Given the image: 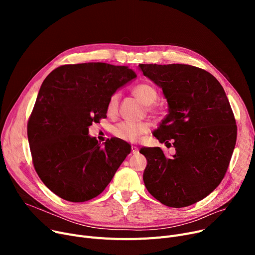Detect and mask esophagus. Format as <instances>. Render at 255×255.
I'll use <instances>...</instances> for the list:
<instances>
[{
    "instance_id": "34e87169",
    "label": "esophagus",
    "mask_w": 255,
    "mask_h": 255,
    "mask_svg": "<svg viewBox=\"0 0 255 255\" xmlns=\"http://www.w3.org/2000/svg\"><path fill=\"white\" fill-rule=\"evenodd\" d=\"M131 153H132V154H137V153H138V148H137V146L132 145V146H131Z\"/></svg>"
}]
</instances>
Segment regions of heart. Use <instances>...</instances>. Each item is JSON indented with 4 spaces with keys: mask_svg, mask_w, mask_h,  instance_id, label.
Segmentation results:
<instances>
[{
    "mask_svg": "<svg viewBox=\"0 0 255 255\" xmlns=\"http://www.w3.org/2000/svg\"><path fill=\"white\" fill-rule=\"evenodd\" d=\"M133 95L137 99H139L145 105H152L156 102L158 98L157 90L150 84H139L133 88ZM120 102V93L115 92L110 96L106 103V111L107 114L114 116L118 112ZM150 110L152 109L151 106ZM151 123L149 122H140V123H133V122H120L113 128V134L125 141L134 142L140 139V137L146 133H149L151 130Z\"/></svg>",
    "mask_w": 255,
    "mask_h": 255,
    "instance_id": "1",
    "label": "heart"
}]
</instances>
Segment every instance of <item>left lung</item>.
<instances>
[{"label":"left lung","mask_w":255,"mask_h":255,"mask_svg":"<svg viewBox=\"0 0 255 255\" xmlns=\"http://www.w3.org/2000/svg\"><path fill=\"white\" fill-rule=\"evenodd\" d=\"M143 75L163 91L168 114L154 135L173 145L167 157L160 148H142L143 182L160 203L172 208L195 204L220 184L237 140L229 99L208 71L185 64H139Z\"/></svg>","instance_id":"obj_1"}]
</instances>
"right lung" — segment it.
<instances>
[{
    "mask_svg": "<svg viewBox=\"0 0 255 255\" xmlns=\"http://www.w3.org/2000/svg\"><path fill=\"white\" fill-rule=\"evenodd\" d=\"M135 77L127 66L84 63L60 66L44 79L28 138L39 178L61 198L83 203L96 197L130 153L115 138L101 146L89 127L106 117L112 94Z\"/></svg>",
    "mask_w": 255,
    "mask_h": 255,
    "instance_id": "obj_1",
    "label": "right lung"
}]
</instances>
